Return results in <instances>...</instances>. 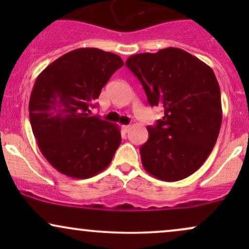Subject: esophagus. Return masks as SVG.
Here are the masks:
<instances>
[{
    "mask_svg": "<svg viewBox=\"0 0 249 249\" xmlns=\"http://www.w3.org/2000/svg\"><path fill=\"white\" fill-rule=\"evenodd\" d=\"M122 127H123V131H124V132H128V130L131 128L130 125H123Z\"/></svg>",
    "mask_w": 249,
    "mask_h": 249,
    "instance_id": "obj_1",
    "label": "esophagus"
}]
</instances>
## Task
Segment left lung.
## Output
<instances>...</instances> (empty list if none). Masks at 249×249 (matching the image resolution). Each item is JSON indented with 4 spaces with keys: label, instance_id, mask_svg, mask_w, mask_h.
<instances>
[{
    "label": "left lung",
    "instance_id": "8db88e82",
    "mask_svg": "<svg viewBox=\"0 0 249 249\" xmlns=\"http://www.w3.org/2000/svg\"><path fill=\"white\" fill-rule=\"evenodd\" d=\"M126 67L139 79L151 107L162 119L147 126L141 147L145 171L178 181L196 172L212 152L222 121L221 96L213 70L178 48L128 57Z\"/></svg>",
    "mask_w": 249,
    "mask_h": 249
}]
</instances>
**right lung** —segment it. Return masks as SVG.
I'll return each instance as SVG.
<instances>
[{"label":"right lung","instance_id":"obj_1","mask_svg":"<svg viewBox=\"0 0 249 249\" xmlns=\"http://www.w3.org/2000/svg\"><path fill=\"white\" fill-rule=\"evenodd\" d=\"M124 62L96 48H81L39 73L29 118L43 156L58 172L87 179L110 165L122 142L118 125L90 116L103 87Z\"/></svg>","mask_w":249,"mask_h":249}]
</instances>
